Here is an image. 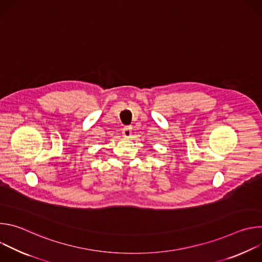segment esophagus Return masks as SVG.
<instances>
[{"instance_id":"obj_1","label":"esophagus","mask_w":262,"mask_h":262,"mask_svg":"<svg viewBox=\"0 0 262 262\" xmlns=\"http://www.w3.org/2000/svg\"><path fill=\"white\" fill-rule=\"evenodd\" d=\"M122 136L124 138H126V139L130 138V136H132V128L129 126H125L123 128V130H122Z\"/></svg>"}]
</instances>
